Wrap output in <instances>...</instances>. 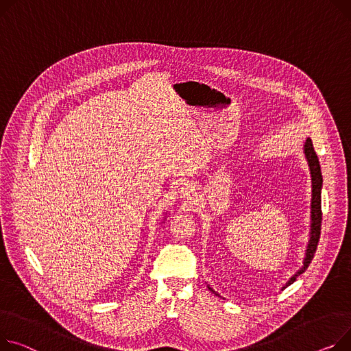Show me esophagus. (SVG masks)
Wrapping results in <instances>:
<instances>
[{"instance_id": "1", "label": "esophagus", "mask_w": 351, "mask_h": 351, "mask_svg": "<svg viewBox=\"0 0 351 351\" xmlns=\"http://www.w3.org/2000/svg\"><path fill=\"white\" fill-rule=\"evenodd\" d=\"M182 189H184L186 192H188V186H186V188H182Z\"/></svg>"}]
</instances>
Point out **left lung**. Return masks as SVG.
Listing matches in <instances>:
<instances>
[{"instance_id":"1","label":"left lung","mask_w":351,"mask_h":351,"mask_svg":"<svg viewBox=\"0 0 351 351\" xmlns=\"http://www.w3.org/2000/svg\"><path fill=\"white\" fill-rule=\"evenodd\" d=\"M303 152H305V156L308 159V165L311 169V176H312V203H311V232H309V244L305 252V260H303V265L302 268L289 279L287 282V287H289L291 284H293L296 281V278L306 271V268L309 267L313 255L316 252L317 248V243L320 239V228H322V199H320V193H322V183H323V178H322V171H320V165H319V158L313 149V144L312 139L308 138L305 145H303ZM210 291H213L212 288L208 287ZM215 292V291H213ZM216 293V292H215ZM219 295V293H216Z\"/></svg>"}]
</instances>
